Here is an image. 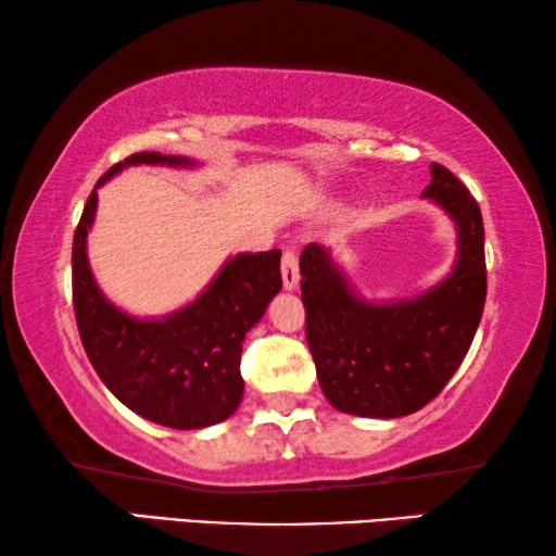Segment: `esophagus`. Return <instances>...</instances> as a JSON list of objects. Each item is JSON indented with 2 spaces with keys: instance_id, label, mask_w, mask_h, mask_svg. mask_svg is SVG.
Wrapping results in <instances>:
<instances>
[{
  "instance_id": "obj_1",
  "label": "esophagus",
  "mask_w": 556,
  "mask_h": 556,
  "mask_svg": "<svg viewBox=\"0 0 556 556\" xmlns=\"http://www.w3.org/2000/svg\"><path fill=\"white\" fill-rule=\"evenodd\" d=\"M281 281H285V289L291 291L299 285V257L294 250H285L281 255Z\"/></svg>"
}]
</instances>
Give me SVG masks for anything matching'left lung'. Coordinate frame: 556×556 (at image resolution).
Wrapping results in <instances>:
<instances>
[{
  "instance_id": "8db88e82",
  "label": "left lung",
  "mask_w": 556,
  "mask_h": 556,
  "mask_svg": "<svg viewBox=\"0 0 556 556\" xmlns=\"http://www.w3.org/2000/svg\"><path fill=\"white\" fill-rule=\"evenodd\" d=\"M425 199L456 223L454 271L414 299L375 304L348 285L321 244L301 252V301L318 384L355 417H407L444 390L481 324L485 248L481 208L446 166L431 164Z\"/></svg>"
}]
</instances>
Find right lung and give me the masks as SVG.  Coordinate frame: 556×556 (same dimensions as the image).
<instances>
[{
  "label": "right lung",
  "mask_w": 556,
  "mask_h": 556,
  "mask_svg": "<svg viewBox=\"0 0 556 556\" xmlns=\"http://www.w3.org/2000/svg\"><path fill=\"white\" fill-rule=\"evenodd\" d=\"M195 166L186 156L137 152L108 168L88 195L73 235V308L88 361L115 397L154 425L203 429L228 419L242 400L240 355L281 289L279 250L228 260L208 289L164 318H135L110 304L88 265L86 238L98 186L125 166Z\"/></svg>",
  "instance_id": "right-lung-1"
}]
</instances>
